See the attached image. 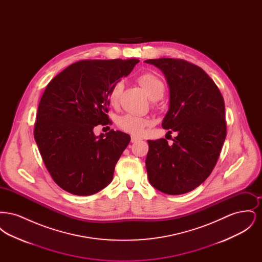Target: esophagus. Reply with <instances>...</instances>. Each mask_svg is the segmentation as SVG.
Returning a JSON list of instances; mask_svg holds the SVG:
<instances>
[{
  "instance_id": "esophagus-1",
  "label": "esophagus",
  "mask_w": 262,
  "mask_h": 262,
  "mask_svg": "<svg viewBox=\"0 0 262 262\" xmlns=\"http://www.w3.org/2000/svg\"><path fill=\"white\" fill-rule=\"evenodd\" d=\"M139 140H140V138L135 137V136H132V137H130V141H132V143H135V142H137V141H139Z\"/></svg>"
}]
</instances>
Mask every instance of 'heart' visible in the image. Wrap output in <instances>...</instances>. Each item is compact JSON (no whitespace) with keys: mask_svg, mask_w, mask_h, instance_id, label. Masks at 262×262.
Here are the masks:
<instances>
[{"mask_svg":"<svg viewBox=\"0 0 262 262\" xmlns=\"http://www.w3.org/2000/svg\"><path fill=\"white\" fill-rule=\"evenodd\" d=\"M138 82L144 89L150 99H160L165 92V84L157 75L151 73H145L138 76ZM124 89V81L119 80L113 84L108 93V101L112 106L119 103L122 91ZM152 124L148 118L140 117L133 114H126L118 119V125L126 133L140 137L144 134L145 128Z\"/></svg>","mask_w":262,"mask_h":262,"instance_id":"1","label":"heart"}]
</instances>
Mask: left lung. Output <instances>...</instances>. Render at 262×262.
Here are the masks:
<instances>
[{
  "mask_svg": "<svg viewBox=\"0 0 262 262\" xmlns=\"http://www.w3.org/2000/svg\"><path fill=\"white\" fill-rule=\"evenodd\" d=\"M144 62L165 75L170 100L162 127L178 133L172 145L165 138L148 140V180L166 194L187 193L208 178L219 158L226 138L224 99L209 75L193 63L170 58Z\"/></svg>",
  "mask_w": 262,
  "mask_h": 262,
  "instance_id": "left-lung-1",
  "label": "left lung"
}]
</instances>
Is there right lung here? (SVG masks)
<instances>
[{
    "mask_svg": "<svg viewBox=\"0 0 262 262\" xmlns=\"http://www.w3.org/2000/svg\"><path fill=\"white\" fill-rule=\"evenodd\" d=\"M137 59L85 60L56 75L38 106L34 138L55 183L75 195L107 187L130 137L111 129L96 137V125H111L108 93L129 75Z\"/></svg>",
    "mask_w": 262,
    "mask_h": 262,
    "instance_id": "right-lung-1",
    "label": "right lung"
}]
</instances>
